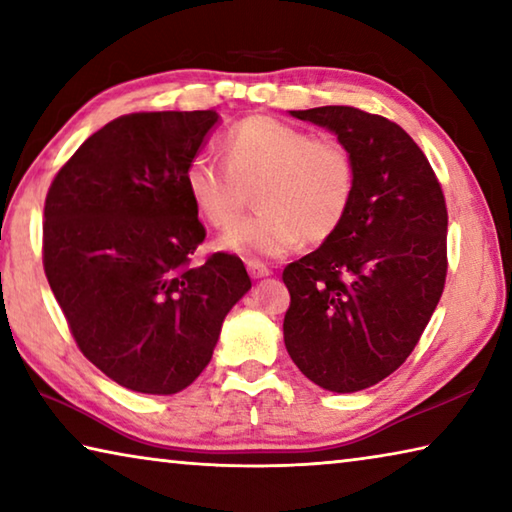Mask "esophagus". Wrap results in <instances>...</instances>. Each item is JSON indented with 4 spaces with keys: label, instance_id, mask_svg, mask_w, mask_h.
I'll list each match as a JSON object with an SVG mask.
<instances>
[{
    "label": "esophagus",
    "instance_id": "34e87169",
    "mask_svg": "<svg viewBox=\"0 0 512 512\" xmlns=\"http://www.w3.org/2000/svg\"><path fill=\"white\" fill-rule=\"evenodd\" d=\"M248 266V273H250V277H266V275H271V268H268L266 264H262V262H257V259H250V262L246 264Z\"/></svg>",
    "mask_w": 512,
    "mask_h": 512
}]
</instances>
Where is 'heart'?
Segmentation results:
<instances>
[{
  "instance_id": "b5f03b06",
  "label": "heart",
  "mask_w": 512,
  "mask_h": 512,
  "mask_svg": "<svg viewBox=\"0 0 512 512\" xmlns=\"http://www.w3.org/2000/svg\"><path fill=\"white\" fill-rule=\"evenodd\" d=\"M225 162L194 155L185 189L212 228H229L258 192L263 210L219 239L223 250L246 259L282 257L302 239L320 244L348 219L357 194V164L334 137L255 115L223 137Z\"/></svg>"
}]
</instances>
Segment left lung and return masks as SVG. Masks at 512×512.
<instances>
[{"label": "left lung", "mask_w": 512, "mask_h": 512, "mask_svg": "<svg viewBox=\"0 0 512 512\" xmlns=\"http://www.w3.org/2000/svg\"><path fill=\"white\" fill-rule=\"evenodd\" d=\"M325 126L357 164L332 237L284 268V345L325 391L354 393L402 366L445 289L447 205L427 155L395 121L352 106L291 110Z\"/></svg>", "instance_id": "1"}]
</instances>
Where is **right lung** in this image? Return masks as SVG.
<instances>
[{"instance_id":"right-lung-1","label":"right lung","mask_w":512,"mask_h":512,"mask_svg":"<svg viewBox=\"0 0 512 512\" xmlns=\"http://www.w3.org/2000/svg\"><path fill=\"white\" fill-rule=\"evenodd\" d=\"M216 121L214 110L121 115L76 149L47 192L42 266L69 332L85 359L137 393L192 384L250 289L235 255L192 264L205 225L185 167Z\"/></svg>"}]
</instances>
